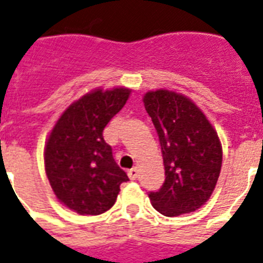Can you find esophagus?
<instances>
[{
    "label": "esophagus",
    "mask_w": 263,
    "mask_h": 263,
    "mask_svg": "<svg viewBox=\"0 0 263 263\" xmlns=\"http://www.w3.org/2000/svg\"><path fill=\"white\" fill-rule=\"evenodd\" d=\"M127 176H129L130 180H136V178L138 177V168L137 167L130 168L129 172H127Z\"/></svg>",
    "instance_id": "34e87169"
}]
</instances>
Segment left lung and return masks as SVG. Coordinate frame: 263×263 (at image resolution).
I'll return each instance as SVG.
<instances>
[{
	"label": "left lung",
	"mask_w": 263,
	"mask_h": 263,
	"mask_svg": "<svg viewBox=\"0 0 263 263\" xmlns=\"http://www.w3.org/2000/svg\"><path fill=\"white\" fill-rule=\"evenodd\" d=\"M144 105L159 136L164 182L149 192L151 203L166 217L192 213L209 200L222 166L218 134L196 104L176 91H148Z\"/></svg>",
	"instance_id": "obj_1"
}]
</instances>
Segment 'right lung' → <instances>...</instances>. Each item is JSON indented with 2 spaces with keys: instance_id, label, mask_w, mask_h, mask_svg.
Listing matches in <instances>:
<instances>
[{
  "instance_id": "obj_1",
  "label": "right lung",
  "mask_w": 263,
  "mask_h": 263,
  "mask_svg": "<svg viewBox=\"0 0 263 263\" xmlns=\"http://www.w3.org/2000/svg\"><path fill=\"white\" fill-rule=\"evenodd\" d=\"M130 89H96L62 114L45 146V170L54 195L81 215L105 213L129 177L117 164L103 130L126 104Z\"/></svg>"
}]
</instances>
